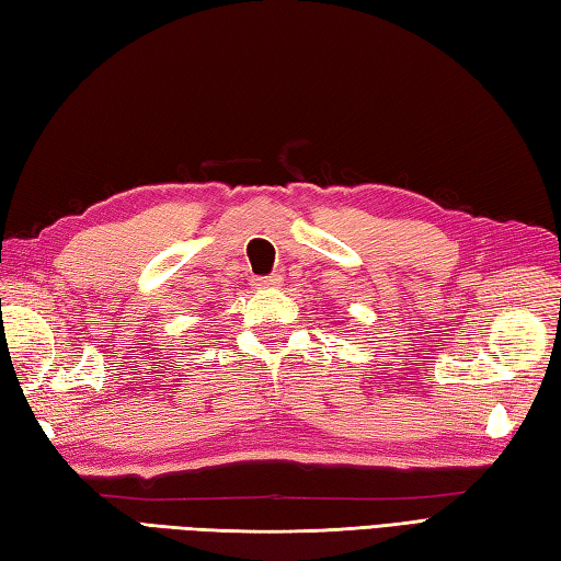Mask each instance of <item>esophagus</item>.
<instances>
[{
	"mask_svg": "<svg viewBox=\"0 0 561 561\" xmlns=\"http://www.w3.org/2000/svg\"><path fill=\"white\" fill-rule=\"evenodd\" d=\"M280 276L278 273H273V276H266V278H254V283L259 285V288H278L280 285Z\"/></svg>",
	"mask_w": 561,
	"mask_h": 561,
	"instance_id": "obj_1",
	"label": "esophagus"
}]
</instances>
